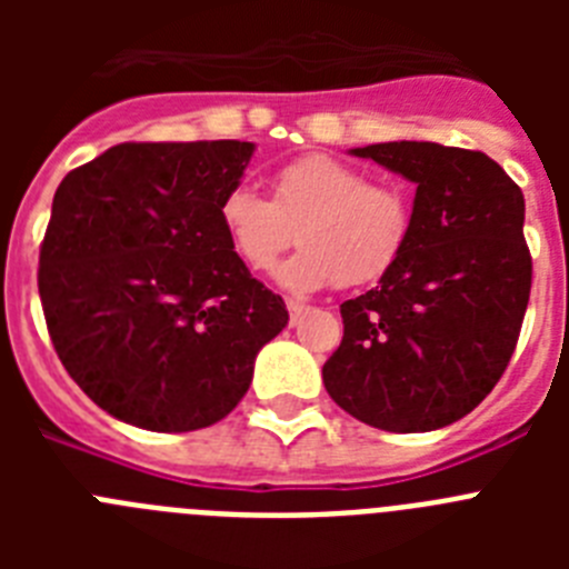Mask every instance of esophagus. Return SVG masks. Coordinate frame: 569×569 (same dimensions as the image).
Listing matches in <instances>:
<instances>
[{"instance_id": "esophagus-1", "label": "esophagus", "mask_w": 569, "mask_h": 569, "mask_svg": "<svg viewBox=\"0 0 569 569\" xmlns=\"http://www.w3.org/2000/svg\"><path fill=\"white\" fill-rule=\"evenodd\" d=\"M284 305H288V310H290V319H293V321H299V316L305 313V310H308V308H305V305H301L299 299H288V301H284Z\"/></svg>"}]
</instances>
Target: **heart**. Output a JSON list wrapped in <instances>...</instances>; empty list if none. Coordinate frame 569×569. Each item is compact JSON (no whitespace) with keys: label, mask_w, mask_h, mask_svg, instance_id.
I'll list each match as a JSON object with an SVG mask.
<instances>
[{"label":"heart","mask_w":569,"mask_h":569,"mask_svg":"<svg viewBox=\"0 0 569 569\" xmlns=\"http://www.w3.org/2000/svg\"><path fill=\"white\" fill-rule=\"evenodd\" d=\"M219 222L248 268L264 270L299 241L305 248L279 268L293 290L361 288L381 279L401 256L413 224L410 202L393 184L336 156L310 153L281 164L270 199L236 184L219 199Z\"/></svg>","instance_id":"b5f03b06"}]
</instances>
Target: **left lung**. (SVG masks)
<instances>
[{
	"label": "left lung",
	"instance_id": "obj_1",
	"mask_svg": "<svg viewBox=\"0 0 569 569\" xmlns=\"http://www.w3.org/2000/svg\"><path fill=\"white\" fill-rule=\"evenodd\" d=\"M416 182L413 224L379 288L341 305L321 379L387 433H425L479 407L510 365L532 284L525 196L481 150L436 142L356 148Z\"/></svg>",
	"mask_w": 569,
	"mask_h": 569
}]
</instances>
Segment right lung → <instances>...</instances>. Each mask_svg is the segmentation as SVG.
I'll return each mask as SVG.
<instances>
[{
    "instance_id": "1",
    "label": "right lung",
    "mask_w": 569,
    "mask_h": 569,
    "mask_svg": "<svg viewBox=\"0 0 569 569\" xmlns=\"http://www.w3.org/2000/svg\"><path fill=\"white\" fill-rule=\"evenodd\" d=\"M250 156L236 139L124 142L57 188L39 248L44 321L70 379L116 419L216 425L288 325L219 222Z\"/></svg>"
}]
</instances>
